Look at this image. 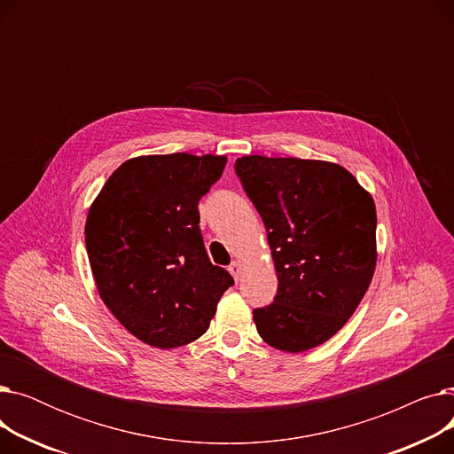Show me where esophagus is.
<instances>
[{
    "label": "esophagus",
    "mask_w": 454,
    "mask_h": 454,
    "mask_svg": "<svg viewBox=\"0 0 454 454\" xmlns=\"http://www.w3.org/2000/svg\"><path fill=\"white\" fill-rule=\"evenodd\" d=\"M228 270H230V274L233 276V279L237 281L241 278V274H243V265L239 263V261H231V265L228 267Z\"/></svg>",
    "instance_id": "1"
}]
</instances>
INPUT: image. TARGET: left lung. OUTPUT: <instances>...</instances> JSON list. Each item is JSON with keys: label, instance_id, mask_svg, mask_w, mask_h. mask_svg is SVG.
Masks as SVG:
<instances>
[{"label": "left lung", "instance_id": "left-lung-1", "mask_svg": "<svg viewBox=\"0 0 454 454\" xmlns=\"http://www.w3.org/2000/svg\"><path fill=\"white\" fill-rule=\"evenodd\" d=\"M235 173L267 228L278 294L254 309L259 337L301 353L344 327L377 263V213L342 165L324 160L237 158Z\"/></svg>", "mask_w": 454, "mask_h": 454}]
</instances>
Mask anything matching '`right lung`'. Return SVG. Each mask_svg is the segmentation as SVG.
<instances>
[{
  "instance_id": "right-lung-1",
  "label": "right lung",
  "mask_w": 454,
  "mask_h": 454,
  "mask_svg": "<svg viewBox=\"0 0 454 454\" xmlns=\"http://www.w3.org/2000/svg\"><path fill=\"white\" fill-rule=\"evenodd\" d=\"M226 156L187 153L130 158L88 209L91 274L110 313L136 339L171 349L200 339L233 278L211 265L199 200Z\"/></svg>"
}]
</instances>
